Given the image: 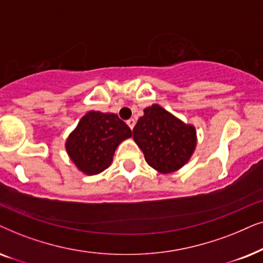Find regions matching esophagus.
<instances>
[{
	"label": "esophagus",
	"mask_w": 263,
	"mask_h": 263,
	"mask_svg": "<svg viewBox=\"0 0 263 263\" xmlns=\"http://www.w3.org/2000/svg\"><path fill=\"white\" fill-rule=\"evenodd\" d=\"M127 125L129 126V128L134 129L135 125H136V120H135V119H129V120H127Z\"/></svg>",
	"instance_id": "esophagus-1"
}]
</instances>
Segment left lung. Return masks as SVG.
Wrapping results in <instances>:
<instances>
[{
	"label": "left lung",
	"mask_w": 263,
	"mask_h": 263,
	"mask_svg": "<svg viewBox=\"0 0 263 263\" xmlns=\"http://www.w3.org/2000/svg\"><path fill=\"white\" fill-rule=\"evenodd\" d=\"M134 139L149 166L163 174L186 164L197 145L195 126L185 124L160 104L145 108L134 128Z\"/></svg>",
	"instance_id": "1"
}]
</instances>
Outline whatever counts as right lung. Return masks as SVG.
I'll return each mask as SVG.
<instances>
[{"label":"right lung","instance_id":"right-lung-1","mask_svg":"<svg viewBox=\"0 0 263 263\" xmlns=\"http://www.w3.org/2000/svg\"><path fill=\"white\" fill-rule=\"evenodd\" d=\"M131 135L117 114L90 110L69 134L65 148L80 172L95 176L110 166L115 149Z\"/></svg>","mask_w":263,"mask_h":263}]
</instances>
